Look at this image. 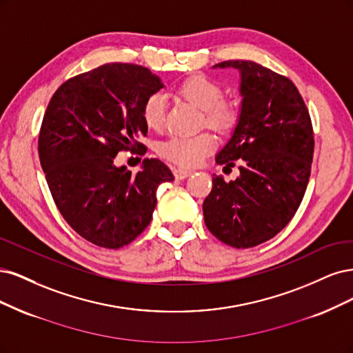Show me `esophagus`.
Returning a JSON list of instances; mask_svg holds the SVG:
<instances>
[{
    "label": "esophagus",
    "instance_id": "1",
    "mask_svg": "<svg viewBox=\"0 0 353 353\" xmlns=\"http://www.w3.org/2000/svg\"><path fill=\"white\" fill-rule=\"evenodd\" d=\"M173 173H174V177L179 180H183L192 174V172H189V170H183V168H174Z\"/></svg>",
    "mask_w": 353,
    "mask_h": 353
}]
</instances>
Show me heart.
<instances>
[{
	"instance_id": "b5f03b06",
	"label": "heart",
	"mask_w": 353,
	"mask_h": 353,
	"mask_svg": "<svg viewBox=\"0 0 353 353\" xmlns=\"http://www.w3.org/2000/svg\"><path fill=\"white\" fill-rule=\"evenodd\" d=\"M177 95L202 111L205 126L221 134L230 133L239 121V110L232 101L223 99V88L212 79L195 74L188 77L177 88ZM167 99L161 94L148 97L142 107V117L151 130H161L165 124ZM215 148L210 133L195 136H172L158 146V154L180 167L192 168L203 161Z\"/></svg>"
}]
</instances>
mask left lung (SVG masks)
Returning <instances> with one entry per match:
<instances>
[{"instance_id":"obj_1","label":"left lung","mask_w":353,"mask_h":353,"mask_svg":"<svg viewBox=\"0 0 353 353\" xmlns=\"http://www.w3.org/2000/svg\"><path fill=\"white\" fill-rule=\"evenodd\" d=\"M214 67L241 72L242 108L230 141L215 163L233 167L234 181L212 177L203 201L208 230L223 243L243 249L264 243L296 214L311 176L314 130L310 111L290 79L246 60Z\"/></svg>"}]
</instances>
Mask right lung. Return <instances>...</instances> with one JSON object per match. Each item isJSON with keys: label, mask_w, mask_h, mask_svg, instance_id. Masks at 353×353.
I'll list each match as a JSON object with an SVG mask.
<instances>
[{"label": "right lung", "mask_w": 353, "mask_h": 353, "mask_svg": "<svg viewBox=\"0 0 353 353\" xmlns=\"http://www.w3.org/2000/svg\"><path fill=\"white\" fill-rule=\"evenodd\" d=\"M163 88L143 65L110 63L77 74L55 90L38 139L41 165L57 208L88 242L119 249L151 223L155 192L174 176L145 158L141 172L116 167L120 151L143 155L142 107Z\"/></svg>", "instance_id": "1"}]
</instances>
